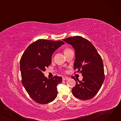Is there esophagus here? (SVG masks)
Masks as SVG:
<instances>
[{
    "label": "esophagus",
    "mask_w": 121,
    "mask_h": 121,
    "mask_svg": "<svg viewBox=\"0 0 121 121\" xmlns=\"http://www.w3.org/2000/svg\"><path fill=\"white\" fill-rule=\"evenodd\" d=\"M69 78H67V77H63L62 78V79H63V80H68Z\"/></svg>",
    "instance_id": "34e87169"
}]
</instances>
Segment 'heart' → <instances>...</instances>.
Here are the masks:
<instances>
[{
    "label": "heart",
    "instance_id": "obj_1",
    "mask_svg": "<svg viewBox=\"0 0 121 121\" xmlns=\"http://www.w3.org/2000/svg\"><path fill=\"white\" fill-rule=\"evenodd\" d=\"M69 50H71L69 48H66V49L64 50V53H65V52H68V51H69Z\"/></svg>",
    "mask_w": 121,
    "mask_h": 121
}]
</instances>
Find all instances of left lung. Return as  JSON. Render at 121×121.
Wrapping results in <instances>:
<instances>
[{
	"label": "left lung",
	"mask_w": 121,
	"mask_h": 121,
	"mask_svg": "<svg viewBox=\"0 0 121 121\" xmlns=\"http://www.w3.org/2000/svg\"><path fill=\"white\" fill-rule=\"evenodd\" d=\"M71 44L75 50L74 69H78L83 79L77 81L72 89L73 96L82 100L93 98L100 89L104 80L102 58L93 44L81 36L69 37L63 40ZM77 72H75V73Z\"/></svg>",
	"instance_id": "obj_1"
}]
</instances>
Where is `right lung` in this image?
<instances>
[{
	"instance_id": "1",
	"label": "right lung",
	"mask_w": 121,
	"mask_h": 121,
	"mask_svg": "<svg viewBox=\"0 0 121 121\" xmlns=\"http://www.w3.org/2000/svg\"><path fill=\"white\" fill-rule=\"evenodd\" d=\"M63 44L62 41L39 39L30 44L21 57L22 84L31 98L38 104H48L57 97V86L62 82V77L48 79L43 72L51 64L54 51Z\"/></svg>"
}]
</instances>
